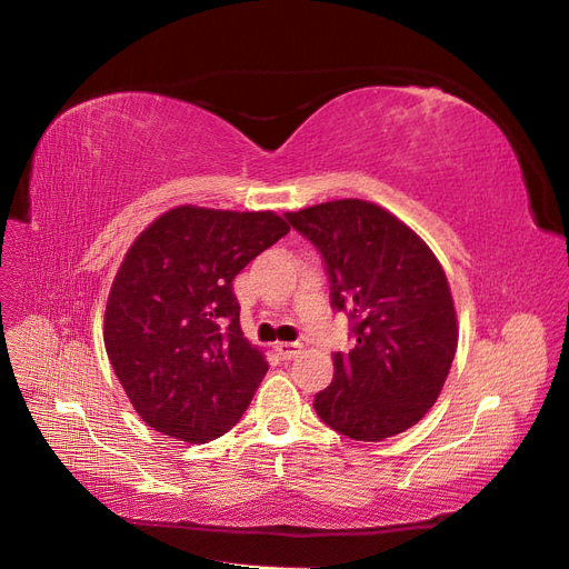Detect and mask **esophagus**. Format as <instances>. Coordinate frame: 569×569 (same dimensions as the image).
I'll return each mask as SVG.
<instances>
[{"mask_svg": "<svg viewBox=\"0 0 569 569\" xmlns=\"http://www.w3.org/2000/svg\"><path fill=\"white\" fill-rule=\"evenodd\" d=\"M277 352L281 355V359H296L302 352V345L300 342H277Z\"/></svg>", "mask_w": 569, "mask_h": 569, "instance_id": "1", "label": "esophagus"}]
</instances>
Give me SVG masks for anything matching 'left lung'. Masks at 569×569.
Listing matches in <instances>:
<instances>
[{"mask_svg":"<svg viewBox=\"0 0 569 569\" xmlns=\"http://www.w3.org/2000/svg\"><path fill=\"white\" fill-rule=\"evenodd\" d=\"M286 217L321 250L333 307L355 323V350L333 355L317 413L359 442L409 430L442 392L458 347L445 267L407 222L369 200H328Z\"/></svg>","mask_w":569,"mask_h":569,"instance_id":"obj_1","label":"left lung"}]
</instances>
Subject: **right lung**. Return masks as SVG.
Listing matches in <instances>:
<instances>
[{"label": "right lung", "instance_id": "obj_1", "mask_svg": "<svg viewBox=\"0 0 569 569\" xmlns=\"http://www.w3.org/2000/svg\"><path fill=\"white\" fill-rule=\"evenodd\" d=\"M288 229L271 210L177 206L134 238L108 292L103 342L146 426L206 445L238 423L269 363L243 338L233 279Z\"/></svg>", "mask_w": 569, "mask_h": 569}]
</instances>
